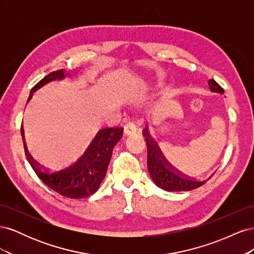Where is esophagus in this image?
I'll use <instances>...</instances> for the list:
<instances>
[{
	"label": "esophagus",
	"mask_w": 254,
	"mask_h": 254,
	"mask_svg": "<svg viewBox=\"0 0 254 254\" xmlns=\"http://www.w3.org/2000/svg\"><path fill=\"white\" fill-rule=\"evenodd\" d=\"M136 125L134 122H128L125 125V134L126 135H132L136 133Z\"/></svg>",
	"instance_id": "esophagus-1"
}]
</instances>
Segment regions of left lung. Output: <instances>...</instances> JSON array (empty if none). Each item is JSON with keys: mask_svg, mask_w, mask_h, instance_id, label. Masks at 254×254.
Returning <instances> with one entry per match:
<instances>
[{"mask_svg": "<svg viewBox=\"0 0 254 254\" xmlns=\"http://www.w3.org/2000/svg\"><path fill=\"white\" fill-rule=\"evenodd\" d=\"M209 86L213 92H219L224 94L225 90L214 79L209 80ZM143 135L145 136L146 146H147L148 172L153 182L159 188L165 190H190L199 188L206 182L205 180H196L195 178L184 175L171 166V164H168L163 156L161 155L157 142L150 137L147 127L143 130Z\"/></svg>", "mask_w": 254, "mask_h": 254, "instance_id": "1", "label": "left lung"}]
</instances>
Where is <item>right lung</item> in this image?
I'll use <instances>...</instances> for the list:
<instances>
[{"label":"right lung","instance_id":"add662e5","mask_svg":"<svg viewBox=\"0 0 254 254\" xmlns=\"http://www.w3.org/2000/svg\"><path fill=\"white\" fill-rule=\"evenodd\" d=\"M64 77V70L50 73L33 87L28 101L34 92L42 87L44 83L54 79H63ZM123 131L124 128L122 127L101 130L77 162L60 171H51L37 163L28 153L27 148H24L25 156L39 179L53 190L57 191L61 196L72 199L89 197L98 190L99 184L105 178L113 147L122 139ZM21 133L25 147L24 130L22 126Z\"/></svg>","mask_w":254,"mask_h":254}]
</instances>
